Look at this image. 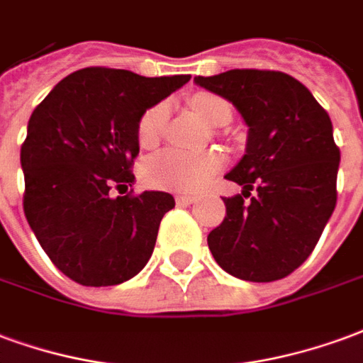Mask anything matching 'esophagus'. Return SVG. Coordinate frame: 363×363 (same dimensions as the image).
Segmentation results:
<instances>
[{
	"label": "esophagus",
	"instance_id": "1",
	"mask_svg": "<svg viewBox=\"0 0 363 363\" xmlns=\"http://www.w3.org/2000/svg\"><path fill=\"white\" fill-rule=\"evenodd\" d=\"M195 201H197L195 195H187V193H179V195H176V203H178V205H193Z\"/></svg>",
	"mask_w": 363,
	"mask_h": 363
}]
</instances>
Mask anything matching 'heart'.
Listing matches in <instances>:
<instances>
[{
    "label": "heart",
    "mask_w": 363,
    "mask_h": 363,
    "mask_svg": "<svg viewBox=\"0 0 363 363\" xmlns=\"http://www.w3.org/2000/svg\"><path fill=\"white\" fill-rule=\"evenodd\" d=\"M191 108L201 120L208 125H220L230 121L232 110L226 100L208 92H199L191 98ZM166 120V106L156 104L143 113L137 125V139L143 147H150L158 141ZM222 156L218 152H184V150H164L145 162V182L155 187L193 191L207 184L208 178L220 170Z\"/></svg>",
    "instance_id": "1"
}]
</instances>
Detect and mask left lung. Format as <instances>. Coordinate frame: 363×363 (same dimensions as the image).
Masks as SVG:
<instances>
[{
	"label": "left lung",
	"instance_id": "1",
	"mask_svg": "<svg viewBox=\"0 0 363 363\" xmlns=\"http://www.w3.org/2000/svg\"><path fill=\"white\" fill-rule=\"evenodd\" d=\"M193 83L232 102L247 125L245 155L226 174L241 195L208 234L216 263L236 279L272 282L309 257L337 205L340 150L308 86L280 71L232 69Z\"/></svg>",
	"mask_w": 363,
	"mask_h": 363
}]
</instances>
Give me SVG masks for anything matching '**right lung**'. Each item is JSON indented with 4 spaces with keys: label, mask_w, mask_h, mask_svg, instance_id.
Masks as SVG:
<instances>
[{
    "label": "right lung",
    "mask_w": 363,
    "mask_h": 363,
    "mask_svg": "<svg viewBox=\"0 0 363 363\" xmlns=\"http://www.w3.org/2000/svg\"><path fill=\"white\" fill-rule=\"evenodd\" d=\"M189 79L86 67L36 106L21 147L23 205L42 250L71 280L113 286L147 265L176 201L166 191L112 197V189L133 185L143 113Z\"/></svg>",
    "instance_id": "right-lung-1"
}]
</instances>
